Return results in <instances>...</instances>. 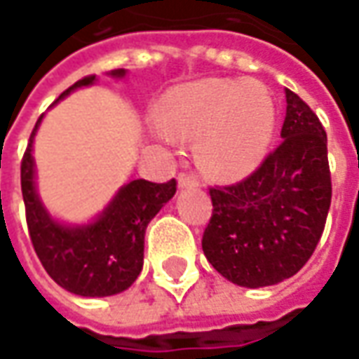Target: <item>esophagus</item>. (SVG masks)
I'll list each match as a JSON object with an SVG mask.
<instances>
[{"label":"esophagus","mask_w":359,"mask_h":359,"mask_svg":"<svg viewBox=\"0 0 359 359\" xmlns=\"http://www.w3.org/2000/svg\"><path fill=\"white\" fill-rule=\"evenodd\" d=\"M179 187L180 189H194V187H198V179H196V177H192V175H189V172H180Z\"/></svg>","instance_id":"1"}]
</instances>
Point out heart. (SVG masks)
<instances>
[{"label":"heart","mask_w":359,"mask_h":359,"mask_svg":"<svg viewBox=\"0 0 359 359\" xmlns=\"http://www.w3.org/2000/svg\"><path fill=\"white\" fill-rule=\"evenodd\" d=\"M172 137L196 139V161L220 180L248 177L268 155L278 107L260 81L203 79L172 89L161 105Z\"/></svg>","instance_id":"1"}]
</instances>
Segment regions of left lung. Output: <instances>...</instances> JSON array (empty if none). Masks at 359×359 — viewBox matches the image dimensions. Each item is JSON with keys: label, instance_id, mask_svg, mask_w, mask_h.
<instances>
[{"label": "left lung", "instance_id": "8db88e82", "mask_svg": "<svg viewBox=\"0 0 359 359\" xmlns=\"http://www.w3.org/2000/svg\"><path fill=\"white\" fill-rule=\"evenodd\" d=\"M278 149L236 184L212 187L203 234L206 260L244 288L294 276L316 250L332 203L327 137L320 118L286 89Z\"/></svg>", "mask_w": 359, "mask_h": 359}]
</instances>
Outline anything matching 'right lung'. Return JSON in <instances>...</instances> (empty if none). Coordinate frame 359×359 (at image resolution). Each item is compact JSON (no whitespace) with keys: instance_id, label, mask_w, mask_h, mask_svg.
<instances>
[{"instance_id":"add662e5","label":"right lung","mask_w":359,"mask_h":359,"mask_svg":"<svg viewBox=\"0 0 359 359\" xmlns=\"http://www.w3.org/2000/svg\"><path fill=\"white\" fill-rule=\"evenodd\" d=\"M125 69L109 75L121 79ZM95 75L83 77L71 91L93 85ZM57 99V101H59ZM55 101V103H57ZM43 115L37 118L21 161V192L32 244L47 274L61 288L85 298H103L127 290L142 270L144 230L177 192V180L151 182L137 179L121 187L115 198L89 224H63L47 212L35 189L33 139Z\"/></svg>"}]
</instances>
